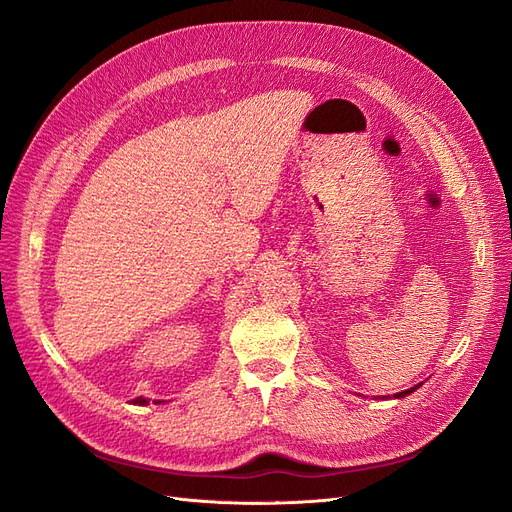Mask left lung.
<instances>
[{
    "mask_svg": "<svg viewBox=\"0 0 512 512\" xmlns=\"http://www.w3.org/2000/svg\"><path fill=\"white\" fill-rule=\"evenodd\" d=\"M418 386H421V384H416V386H412V389H408V391H401V393H395V395H393V397H395V399H399V397H406V395H410V393H414V391H416V389H418Z\"/></svg>",
    "mask_w": 512,
    "mask_h": 512,
    "instance_id": "left-lung-1",
    "label": "left lung"
}]
</instances>
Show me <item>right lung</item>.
<instances>
[{
	"mask_svg": "<svg viewBox=\"0 0 512 512\" xmlns=\"http://www.w3.org/2000/svg\"><path fill=\"white\" fill-rule=\"evenodd\" d=\"M134 404H138V406H147V404H149V399H145V397H136V399H134ZM153 404H162V401H153Z\"/></svg>",
	"mask_w": 512,
	"mask_h": 512,
	"instance_id": "right-lung-1",
	"label": "right lung"
}]
</instances>
